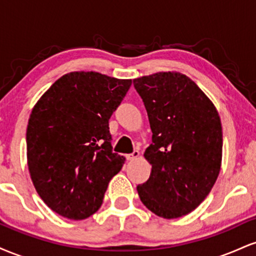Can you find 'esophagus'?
<instances>
[{"instance_id":"obj_1","label":"esophagus","mask_w":256,"mask_h":256,"mask_svg":"<svg viewBox=\"0 0 256 256\" xmlns=\"http://www.w3.org/2000/svg\"><path fill=\"white\" fill-rule=\"evenodd\" d=\"M138 156H140V152H138V150H134V152H131V154L126 155V158L131 161V160H134V158H137Z\"/></svg>"}]
</instances>
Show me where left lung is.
Segmentation results:
<instances>
[{"label":"left lung","mask_w":256,"mask_h":256,"mask_svg":"<svg viewBox=\"0 0 256 256\" xmlns=\"http://www.w3.org/2000/svg\"><path fill=\"white\" fill-rule=\"evenodd\" d=\"M152 132L144 158L150 177L137 186L142 204L165 219L192 212L219 176L222 130L210 100L190 78L160 72L134 79Z\"/></svg>","instance_id":"1"}]
</instances>
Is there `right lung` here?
Instances as JSON below:
<instances>
[{"label": "right lung", "instance_id": "obj_1", "mask_svg": "<svg viewBox=\"0 0 256 256\" xmlns=\"http://www.w3.org/2000/svg\"><path fill=\"white\" fill-rule=\"evenodd\" d=\"M132 84L98 72L58 79L34 106L26 131L28 165L38 195L58 216L98 212L125 158L113 152L110 122Z\"/></svg>", "mask_w": 256, "mask_h": 256}]
</instances>
